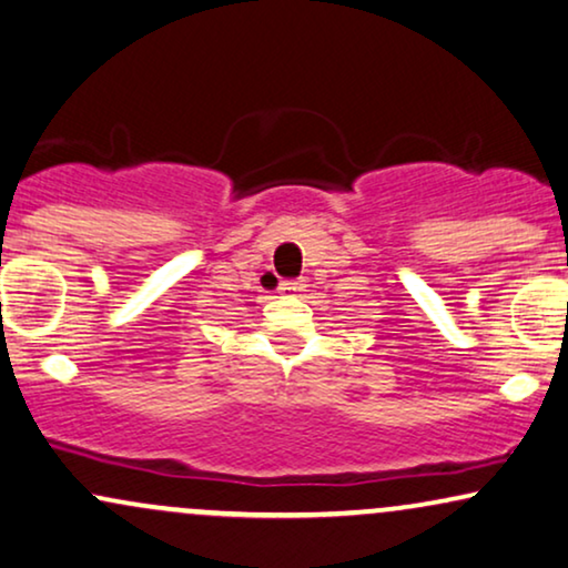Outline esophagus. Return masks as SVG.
<instances>
[{
	"mask_svg": "<svg viewBox=\"0 0 568 568\" xmlns=\"http://www.w3.org/2000/svg\"><path fill=\"white\" fill-rule=\"evenodd\" d=\"M278 292H282L284 297H297L300 292H305V284H302V282H282V284H278Z\"/></svg>",
	"mask_w": 568,
	"mask_h": 568,
	"instance_id": "34e87169",
	"label": "esophagus"
}]
</instances>
